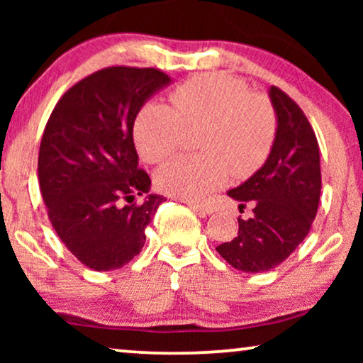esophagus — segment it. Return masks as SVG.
<instances>
[{"mask_svg":"<svg viewBox=\"0 0 363 363\" xmlns=\"http://www.w3.org/2000/svg\"><path fill=\"white\" fill-rule=\"evenodd\" d=\"M188 206H190L191 210H195L198 215H211V213L215 211V208H213L211 205H201V203L188 201Z\"/></svg>","mask_w":363,"mask_h":363,"instance_id":"34e87169","label":"esophagus"}]
</instances>
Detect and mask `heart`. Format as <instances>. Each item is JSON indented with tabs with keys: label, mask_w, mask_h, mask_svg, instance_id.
I'll list each match as a JSON object with an SVG mask.
<instances>
[{
	"label": "heart",
	"mask_w": 363,
	"mask_h": 363,
	"mask_svg": "<svg viewBox=\"0 0 363 363\" xmlns=\"http://www.w3.org/2000/svg\"><path fill=\"white\" fill-rule=\"evenodd\" d=\"M173 108L148 104L138 112L133 137L148 163L173 155L186 130H200L203 157H178L157 173L163 193L198 201L218 190L228 177H251L269 157L277 116L269 97L251 92L246 81L228 74H200L173 89Z\"/></svg>",
	"instance_id": "1"
}]
</instances>
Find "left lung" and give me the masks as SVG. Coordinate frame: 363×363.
<instances>
[{
	"instance_id": "8db88e82",
	"label": "left lung",
	"mask_w": 363,
	"mask_h": 363,
	"mask_svg": "<svg viewBox=\"0 0 363 363\" xmlns=\"http://www.w3.org/2000/svg\"><path fill=\"white\" fill-rule=\"evenodd\" d=\"M277 116L274 145L264 165L242 185L228 191L252 206L250 220L238 218L235 240L216 247L223 259L242 272L279 266L309 235L320 198L319 143L302 108L272 86Z\"/></svg>"
}]
</instances>
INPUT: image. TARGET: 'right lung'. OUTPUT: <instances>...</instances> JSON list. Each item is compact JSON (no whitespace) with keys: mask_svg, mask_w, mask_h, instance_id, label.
<instances>
[{"mask_svg":"<svg viewBox=\"0 0 363 363\" xmlns=\"http://www.w3.org/2000/svg\"><path fill=\"white\" fill-rule=\"evenodd\" d=\"M170 77L155 67L112 66L84 77L54 107L44 128L38 177L48 216L69 251L94 271L125 266L145 245V228L165 198L138 168L133 122Z\"/></svg>","mask_w":363,"mask_h":363,"instance_id":"1","label":"right lung"}]
</instances>
